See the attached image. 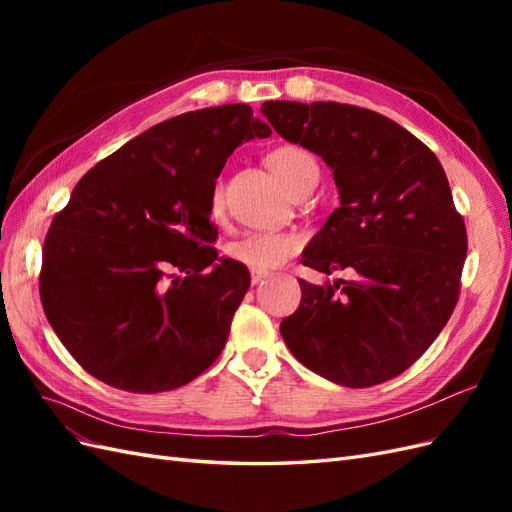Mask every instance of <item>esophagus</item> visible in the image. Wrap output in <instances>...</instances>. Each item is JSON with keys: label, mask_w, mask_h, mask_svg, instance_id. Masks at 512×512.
Segmentation results:
<instances>
[{"label": "esophagus", "mask_w": 512, "mask_h": 512, "mask_svg": "<svg viewBox=\"0 0 512 512\" xmlns=\"http://www.w3.org/2000/svg\"><path fill=\"white\" fill-rule=\"evenodd\" d=\"M269 277V273L267 271H258V269H254L252 271V284L256 286V284H260V282H265Z\"/></svg>", "instance_id": "1"}]
</instances>
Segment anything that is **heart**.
I'll return each mask as SVG.
<instances>
[{"label":"heart","instance_id":"1","mask_svg":"<svg viewBox=\"0 0 512 512\" xmlns=\"http://www.w3.org/2000/svg\"><path fill=\"white\" fill-rule=\"evenodd\" d=\"M269 166L273 175L282 181L284 188L292 192L307 177L309 170L318 168L314 158L301 147H280L269 156ZM224 209L222 183H215L211 192V213L220 215ZM299 237L288 232H252L239 241H232L228 254L243 262V265L265 271L280 267L294 252L299 250Z\"/></svg>","mask_w":512,"mask_h":512}]
</instances>
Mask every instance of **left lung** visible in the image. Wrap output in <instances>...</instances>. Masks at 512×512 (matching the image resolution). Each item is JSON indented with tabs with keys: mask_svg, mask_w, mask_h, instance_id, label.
<instances>
[{
	"mask_svg": "<svg viewBox=\"0 0 512 512\" xmlns=\"http://www.w3.org/2000/svg\"><path fill=\"white\" fill-rule=\"evenodd\" d=\"M288 143L331 170L339 207L307 243L303 265L352 280L301 284L280 331L318 376L365 389L406 371L440 335L459 297L466 226L433 151L393 119L339 102L260 106Z\"/></svg>",
	"mask_w": 512,
	"mask_h": 512,
	"instance_id": "8db88e82",
	"label": "left lung"
}]
</instances>
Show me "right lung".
Returning <instances> with one entry per match:
<instances>
[{"label": "right lung", "mask_w": 512, "mask_h": 512, "mask_svg": "<svg viewBox=\"0 0 512 512\" xmlns=\"http://www.w3.org/2000/svg\"><path fill=\"white\" fill-rule=\"evenodd\" d=\"M267 136L247 104L200 108L134 136L76 183L44 239L40 299L91 376L162 393L218 359L250 271L211 247V192L230 153Z\"/></svg>", "instance_id": "add662e5"}]
</instances>
